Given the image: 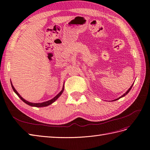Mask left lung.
<instances>
[{
  "label": "left lung",
  "instance_id": "8db88e82",
  "mask_svg": "<svg viewBox=\"0 0 150 150\" xmlns=\"http://www.w3.org/2000/svg\"><path fill=\"white\" fill-rule=\"evenodd\" d=\"M133 84H134V83H133ZM133 84H132V85H131V87H130V88H129V89H128V91H126V93H125V94H123V95H122V96H121V97H120V98H117V99H115V100H114V101H116V100H117V99H120V98H122V97H123V96H126V94H128V93H129V91H130V90H131V88H132V87H133Z\"/></svg>",
  "mask_w": 150,
  "mask_h": 150
}]
</instances>
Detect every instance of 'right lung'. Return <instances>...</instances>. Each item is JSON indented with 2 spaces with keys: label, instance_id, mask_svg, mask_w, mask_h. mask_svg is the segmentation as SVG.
<instances>
[{
  "label": "right lung",
  "instance_id": "obj_1",
  "mask_svg": "<svg viewBox=\"0 0 150 150\" xmlns=\"http://www.w3.org/2000/svg\"><path fill=\"white\" fill-rule=\"evenodd\" d=\"M11 86H12V89H13V91H14L15 93L17 95V96L21 98V100H22V101H24L25 103H26L27 104H28V105H29V106H34V107H45V106H47L50 105V104H51L52 103H53L56 100H57L58 98H59V96L62 94V92H63V91H64V86H63V88H62V89L61 91L58 94H57L56 96L55 97H54V98H52V99H51V100L46 101V102H43V103H30V102H29V101H28L25 100V99H24V98H22V97H21V95L17 93V91L16 90V89L14 88V87H13L12 84V83H11Z\"/></svg>",
  "mask_w": 150,
  "mask_h": 150
}]
</instances>
